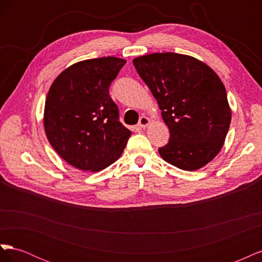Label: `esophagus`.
I'll use <instances>...</instances> for the list:
<instances>
[{"label": "esophagus", "instance_id": "1", "mask_svg": "<svg viewBox=\"0 0 262 262\" xmlns=\"http://www.w3.org/2000/svg\"><path fill=\"white\" fill-rule=\"evenodd\" d=\"M148 123H149V119L147 118V117H141L140 118V120H139V126L140 128H145L146 125H148Z\"/></svg>", "mask_w": 262, "mask_h": 262}]
</instances>
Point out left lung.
I'll return each mask as SVG.
<instances>
[{"instance_id":"1","label":"left lung","mask_w":262,"mask_h":262,"mask_svg":"<svg viewBox=\"0 0 262 262\" xmlns=\"http://www.w3.org/2000/svg\"><path fill=\"white\" fill-rule=\"evenodd\" d=\"M162 110L170 138L158 148L163 160L196 170L224 144L232 113L225 87L214 71L190 55L152 53L133 60Z\"/></svg>"}]
</instances>
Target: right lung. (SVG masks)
I'll return each instance as SVG.
<instances>
[{"instance_id": "add662e5", "label": "right lung", "mask_w": 262, "mask_h": 262, "mask_svg": "<svg viewBox=\"0 0 262 262\" xmlns=\"http://www.w3.org/2000/svg\"><path fill=\"white\" fill-rule=\"evenodd\" d=\"M125 60L77 62L55 78L45 105V131L63 160L81 170L99 171L123 152L131 131L119 120L109 87Z\"/></svg>"}]
</instances>
